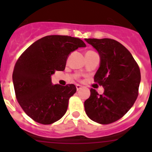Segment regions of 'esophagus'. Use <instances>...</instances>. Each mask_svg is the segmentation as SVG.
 <instances>
[{"instance_id":"obj_1","label":"esophagus","mask_w":152,"mask_h":152,"mask_svg":"<svg viewBox=\"0 0 152 152\" xmlns=\"http://www.w3.org/2000/svg\"><path fill=\"white\" fill-rule=\"evenodd\" d=\"M76 90H81V89L82 88V86H81L80 85H76Z\"/></svg>"}]
</instances>
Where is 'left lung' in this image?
<instances>
[{"mask_svg": "<svg viewBox=\"0 0 152 152\" xmlns=\"http://www.w3.org/2000/svg\"><path fill=\"white\" fill-rule=\"evenodd\" d=\"M85 41L99 52L100 67L94 81L104 88L102 95L90 90V98L85 102L86 114L99 124H112L121 118L135 102L140 68L131 53L118 41L108 38Z\"/></svg>", "mask_w": 152, "mask_h": 152, "instance_id": "obj_1", "label": "left lung"}]
</instances>
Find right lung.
I'll use <instances>...</instances> for the list:
<instances>
[{"mask_svg": "<svg viewBox=\"0 0 152 152\" xmlns=\"http://www.w3.org/2000/svg\"><path fill=\"white\" fill-rule=\"evenodd\" d=\"M85 46L79 38L50 35L31 44L18 58L12 74L15 96L34 121L51 124L65 114L76 87L73 84L52 85L50 76L56 70H65L72 51Z\"/></svg>", "mask_w": 152, "mask_h": 152, "instance_id": "add662e5", "label": "right lung"}]
</instances>
